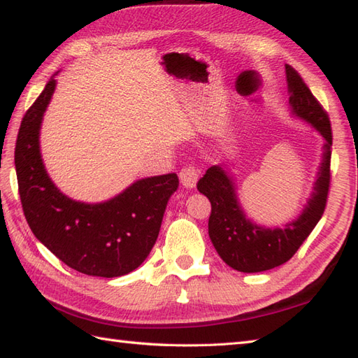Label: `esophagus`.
I'll list each match as a JSON object with an SVG mask.
<instances>
[{
    "instance_id": "34e87169",
    "label": "esophagus",
    "mask_w": 358,
    "mask_h": 358,
    "mask_svg": "<svg viewBox=\"0 0 358 358\" xmlns=\"http://www.w3.org/2000/svg\"><path fill=\"white\" fill-rule=\"evenodd\" d=\"M198 178H199V169H196L195 166H186V168H182L180 172V181L185 187H189V189L195 187Z\"/></svg>"
}]
</instances>
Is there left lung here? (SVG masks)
I'll return each instance as SVG.
<instances>
[{
  "mask_svg": "<svg viewBox=\"0 0 358 358\" xmlns=\"http://www.w3.org/2000/svg\"><path fill=\"white\" fill-rule=\"evenodd\" d=\"M289 105L299 119L308 122L325 138L323 160L314 192L308 204L296 221L285 229H265L245 218L236 196L235 182L221 166H212L198 181V190L209 198L212 212L209 217V236L221 259L229 267L243 273L271 270L292 259L303 241L322 218L327 207L331 180L332 131L328 113L313 96L292 65H285Z\"/></svg>",
  "mask_w": 358,
  "mask_h": 358,
  "instance_id": "obj_1",
  "label": "left lung"
}]
</instances>
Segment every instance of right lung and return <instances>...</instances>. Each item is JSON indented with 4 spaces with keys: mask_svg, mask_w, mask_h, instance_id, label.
<instances>
[{
    "mask_svg": "<svg viewBox=\"0 0 358 358\" xmlns=\"http://www.w3.org/2000/svg\"><path fill=\"white\" fill-rule=\"evenodd\" d=\"M55 87L52 78L24 114L16 138L15 168L24 215L33 235L69 267L88 276H123L152 250L178 177L138 180L99 204L65 196L50 180L39 151L41 123Z\"/></svg>",
    "mask_w": 358,
    "mask_h": 358,
    "instance_id": "obj_1",
    "label": "right lung"
}]
</instances>
